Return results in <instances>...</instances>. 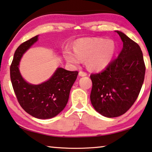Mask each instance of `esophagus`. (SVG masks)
I'll return each mask as SVG.
<instances>
[{
  "mask_svg": "<svg viewBox=\"0 0 152 152\" xmlns=\"http://www.w3.org/2000/svg\"><path fill=\"white\" fill-rule=\"evenodd\" d=\"M87 75V74L86 73V72H83V71L79 72V76H86Z\"/></svg>",
  "mask_w": 152,
  "mask_h": 152,
  "instance_id": "esophagus-1",
  "label": "esophagus"
}]
</instances>
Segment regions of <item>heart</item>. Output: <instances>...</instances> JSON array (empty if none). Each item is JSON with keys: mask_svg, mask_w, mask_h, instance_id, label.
Returning <instances> with one entry per match:
<instances>
[{"mask_svg": "<svg viewBox=\"0 0 152 152\" xmlns=\"http://www.w3.org/2000/svg\"><path fill=\"white\" fill-rule=\"evenodd\" d=\"M115 51L113 41L94 38L78 41L74 47L75 53L67 51L65 56L67 62L75 65L80 64L81 60L87 59L88 68L99 71L107 66Z\"/></svg>", "mask_w": 152, "mask_h": 152, "instance_id": "obj_1", "label": "heart"}]
</instances>
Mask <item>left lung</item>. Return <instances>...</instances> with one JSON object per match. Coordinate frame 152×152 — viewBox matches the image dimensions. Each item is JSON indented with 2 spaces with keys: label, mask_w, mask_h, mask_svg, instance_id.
Returning a JSON list of instances; mask_svg holds the SVG:
<instances>
[{
  "label": "left lung",
  "mask_w": 152,
  "mask_h": 152,
  "mask_svg": "<svg viewBox=\"0 0 152 152\" xmlns=\"http://www.w3.org/2000/svg\"><path fill=\"white\" fill-rule=\"evenodd\" d=\"M123 42L118 57L99 73L91 74L90 99L96 111L106 117H116L131 108L144 81L145 65L141 48L125 34L116 31Z\"/></svg>",
  "instance_id": "1"
}]
</instances>
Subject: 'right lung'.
Segmentation results:
<instances>
[{"instance_id": "obj_1", "label": "right lung", "mask_w": 152, "mask_h": 152, "mask_svg": "<svg viewBox=\"0 0 152 152\" xmlns=\"http://www.w3.org/2000/svg\"><path fill=\"white\" fill-rule=\"evenodd\" d=\"M37 40V35L16 49L10 66L11 81L18 102L27 113L38 119H50L64 109L78 72L59 67L46 82L37 85L26 83L20 73L18 65L23 54Z\"/></svg>"}]
</instances>
